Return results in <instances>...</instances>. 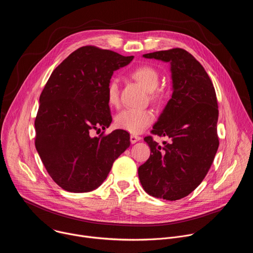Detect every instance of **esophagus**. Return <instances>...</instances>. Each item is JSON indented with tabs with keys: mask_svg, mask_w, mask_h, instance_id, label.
<instances>
[{
	"mask_svg": "<svg viewBox=\"0 0 253 253\" xmlns=\"http://www.w3.org/2000/svg\"><path fill=\"white\" fill-rule=\"evenodd\" d=\"M139 140H141V137H140V136H138V135H134V134H132V135L130 136V141H131V143H132V144H134V143L138 142Z\"/></svg>",
	"mask_w": 253,
	"mask_h": 253,
	"instance_id": "1",
	"label": "esophagus"
}]
</instances>
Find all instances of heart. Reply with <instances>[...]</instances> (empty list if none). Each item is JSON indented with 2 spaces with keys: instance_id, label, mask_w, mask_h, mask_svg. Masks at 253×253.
Segmentation results:
<instances>
[{
  "instance_id": "1",
  "label": "heart",
  "mask_w": 253,
  "mask_h": 253,
  "mask_svg": "<svg viewBox=\"0 0 253 253\" xmlns=\"http://www.w3.org/2000/svg\"><path fill=\"white\" fill-rule=\"evenodd\" d=\"M131 77L147 92H150L152 100H159L161 98L160 93L155 90L159 85V74L155 68L150 65L138 66L131 72ZM106 95L108 104L110 106L117 107L119 105V84L116 79H111L108 83ZM153 119L154 115L149 110L126 109L117 114L115 125L119 129L138 134L147 128Z\"/></svg>"
}]
</instances>
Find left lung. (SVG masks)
<instances>
[{
    "label": "left lung",
    "instance_id": "left-lung-1",
    "mask_svg": "<svg viewBox=\"0 0 253 253\" xmlns=\"http://www.w3.org/2000/svg\"><path fill=\"white\" fill-rule=\"evenodd\" d=\"M143 57L170 64L173 92L151 131L170 143L162 147L151 136L144 138L151 154L138 175L149 195L178 200L202 182L217 152V99L206 71L187 51L175 48Z\"/></svg>",
    "mask_w": 253,
    "mask_h": 253
}]
</instances>
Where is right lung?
Returning a JSON list of instances; mask_svg holds the SVG:
<instances>
[{"instance_id":"obj_1","label":"right lung","mask_w":253,"mask_h":253,"mask_svg":"<svg viewBox=\"0 0 253 253\" xmlns=\"http://www.w3.org/2000/svg\"><path fill=\"white\" fill-rule=\"evenodd\" d=\"M133 58L81 47L53 71L45 85L35 120V146L47 172L64 190L80 193L98 188L130 146L125 130L98 137L91 132L110 126L107 86L114 71Z\"/></svg>"}]
</instances>
